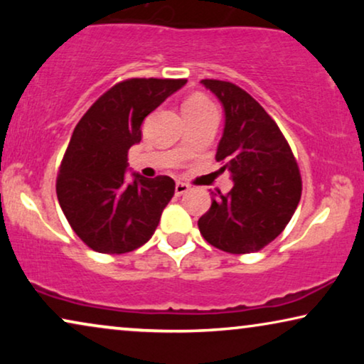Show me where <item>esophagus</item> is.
<instances>
[{
	"instance_id": "esophagus-1",
	"label": "esophagus",
	"mask_w": 364,
	"mask_h": 364,
	"mask_svg": "<svg viewBox=\"0 0 364 364\" xmlns=\"http://www.w3.org/2000/svg\"><path fill=\"white\" fill-rule=\"evenodd\" d=\"M188 192V186L183 182H177L176 183V196H183V193Z\"/></svg>"
}]
</instances>
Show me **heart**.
Masks as SVG:
<instances>
[{
  "mask_svg": "<svg viewBox=\"0 0 364 364\" xmlns=\"http://www.w3.org/2000/svg\"><path fill=\"white\" fill-rule=\"evenodd\" d=\"M207 106H212V102L208 101L205 96L196 94V96H191L186 102H183L182 109H183V112H186V111H191V109H202V107H207Z\"/></svg>",
  "mask_w": 364,
  "mask_h": 364,
  "instance_id": "obj_1",
  "label": "heart"
}]
</instances>
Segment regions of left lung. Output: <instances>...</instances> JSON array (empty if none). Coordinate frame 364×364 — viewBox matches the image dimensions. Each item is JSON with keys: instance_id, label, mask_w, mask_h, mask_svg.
Returning a JSON list of instances; mask_svg holds the SVG:
<instances>
[{"instance_id": "left-lung-1", "label": "left lung", "mask_w": 364, "mask_h": 364, "mask_svg": "<svg viewBox=\"0 0 364 364\" xmlns=\"http://www.w3.org/2000/svg\"><path fill=\"white\" fill-rule=\"evenodd\" d=\"M225 109V129L215 161L228 171L233 187L213 193L198 218V230L227 253H253L285 230L301 197L296 159L277 122L237 84L202 79Z\"/></svg>"}]
</instances>
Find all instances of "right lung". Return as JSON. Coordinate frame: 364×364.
<instances>
[{
    "mask_svg": "<svg viewBox=\"0 0 364 364\" xmlns=\"http://www.w3.org/2000/svg\"><path fill=\"white\" fill-rule=\"evenodd\" d=\"M186 82L132 77L114 84L74 129L56 193L74 233L94 252H132L156 232L176 182L167 176H136L127 183V152L141 142L144 119Z\"/></svg>",
    "mask_w": 364,
    "mask_h": 364,
    "instance_id": "right-lung-1",
    "label": "right lung"
}]
</instances>
